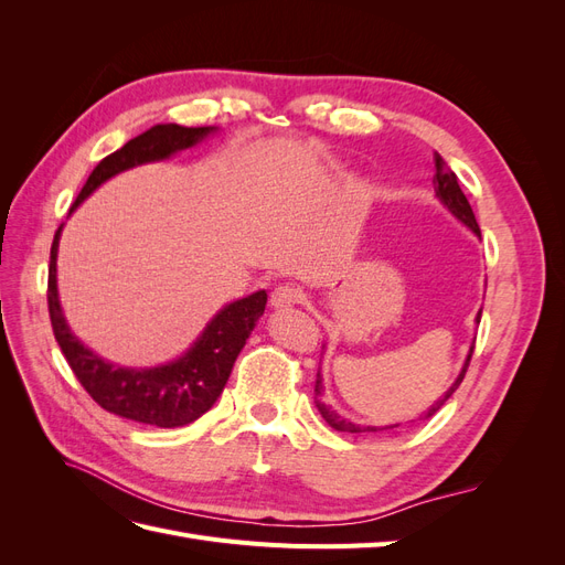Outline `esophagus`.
Returning a JSON list of instances; mask_svg holds the SVG:
<instances>
[{
  "label": "esophagus",
  "mask_w": 565,
  "mask_h": 565,
  "mask_svg": "<svg viewBox=\"0 0 565 565\" xmlns=\"http://www.w3.org/2000/svg\"><path fill=\"white\" fill-rule=\"evenodd\" d=\"M301 301V292L295 285H278L276 289L270 292V309L276 311H285V309H292Z\"/></svg>",
  "instance_id": "obj_1"
}]
</instances>
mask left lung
<instances>
[{
	"label": "left lung",
	"instance_id": "1",
	"mask_svg": "<svg viewBox=\"0 0 565 565\" xmlns=\"http://www.w3.org/2000/svg\"><path fill=\"white\" fill-rule=\"evenodd\" d=\"M434 162H436V177H434L436 198L440 200L443 207H446V210L459 221V224H465L473 235L481 237V228H478V224H476V216H473L471 204H469L467 195L461 193V188H459V183H457L455 172L446 164V160H443V158L438 156V152L434 156ZM476 322H481V311H478ZM471 353H473V344H471V349H469V353H467V358H465V365H461V370H459V374H457V380L450 384V388H448L446 393H443V396H440L429 409H426V413L419 415V419L434 417V415L438 413V409H440L443 405H446V401L457 391V386L461 384V380H465L469 361H471ZM322 391H324V386H322V374H320V370H318V380H316V407H318V413L322 415V419L328 422V424L332 426V429H337V431H344V434H372V431H384V429H393V426H398V424H393V426H361V424H353L351 419L341 417V415L337 413V409H332L328 403L322 401Z\"/></svg>",
	"mask_w": 565,
	"mask_h": 565
}]
</instances>
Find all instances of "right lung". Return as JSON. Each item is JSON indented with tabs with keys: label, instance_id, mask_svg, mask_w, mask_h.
I'll list each match as a JSON object with an SVG mask.
<instances>
[{
	"label": "right lung",
	"instance_id": "obj_1",
	"mask_svg": "<svg viewBox=\"0 0 565 565\" xmlns=\"http://www.w3.org/2000/svg\"><path fill=\"white\" fill-rule=\"evenodd\" d=\"M216 127H181L156 125L136 136L113 156L104 158L84 183L71 214L87 200L100 183L148 162L169 160L177 152L198 146L214 134ZM61 231L54 235L49 264V316L54 337L73 367L79 384L108 413L160 429H174L202 417L224 391L237 353L243 351L256 320L266 309V289L226 303L200 332L191 349L174 361L156 367H122L94 353L73 334L67 324L56 280V256Z\"/></svg>",
	"mask_w": 565,
	"mask_h": 565
}]
</instances>
